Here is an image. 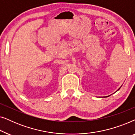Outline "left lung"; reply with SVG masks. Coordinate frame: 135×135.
I'll return each mask as SVG.
<instances>
[{
  "instance_id": "obj_1",
  "label": "left lung",
  "mask_w": 135,
  "mask_h": 135,
  "mask_svg": "<svg viewBox=\"0 0 135 135\" xmlns=\"http://www.w3.org/2000/svg\"><path fill=\"white\" fill-rule=\"evenodd\" d=\"M120 88H119V89H120Z\"/></svg>"
}]
</instances>
